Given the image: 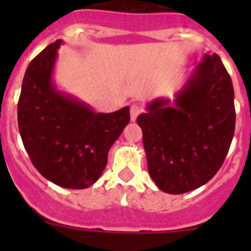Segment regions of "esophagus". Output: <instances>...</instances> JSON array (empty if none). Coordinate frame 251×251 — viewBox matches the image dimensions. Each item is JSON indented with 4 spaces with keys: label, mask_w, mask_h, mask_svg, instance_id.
I'll return each instance as SVG.
<instances>
[{
    "label": "esophagus",
    "mask_w": 251,
    "mask_h": 251,
    "mask_svg": "<svg viewBox=\"0 0 251 251\" xmlns=\"http://www.w3.org/2000/svg\"><path fill=\"white\" fill-rule=\"evenodd\" d=\"M142 113L141 105L138 104H132L130 108V115H131V121H136L137 116Z\"/></svg>",
    "instance_id": "34e87169"
}]
</instances>
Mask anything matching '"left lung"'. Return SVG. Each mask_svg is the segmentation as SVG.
Listing matches in <instances>:
<instances>
[{
    "mask_svg": "<svg viewBox=\"0 0 251 251\" xmlns=\"http://www.w3.org/2000/svg\"><path fill=\"white\" fill-rule=\"evenodd\" d=\"M137 124L159 189L182 194L209 182L224 164L235 126L233 85L219 55L205 54L173 103L151 100Z\"/></svg>",
    "mask_w": 251,
    "mask_h": 251,
    "instance_id": "left-lung-1",
    "label": "left lung"
}]
</instances>
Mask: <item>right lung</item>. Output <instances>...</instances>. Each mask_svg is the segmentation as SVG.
I'll return each instance as SVG.
<instances>
[{"label": "right lung", "instance_id": "obj_1", "mask_svg": "<svg viewBox=\"0 0 251 251\" xmlns=\"http://www.w3.org/2000/svg\"><path fill=\"white\" fill-rule=\"evenodd\" d=\"M57 40L30 62L18 102V126L32 165L63 188L92 186L107 166L108 151L130 123V107L96 113L57 90Z\"/></svg>", "mask_w": 251, "mask_h": 251}]
</instances>
